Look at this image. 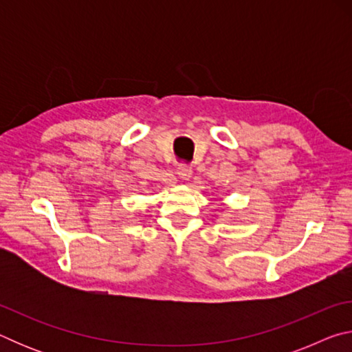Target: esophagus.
<instances>
[{"mask_svg":"<svg viewBox=\"0 0 352 352\" xmlns=\"http://www.w3.org/2000/svg\"><path fill=\"white\" fill-rule=\"evenodd\" d=\"M177 175L182 178V180H189L190 177H192V168L188 164H180L177 168Z\"/></svg>","mask_w":352,"mask_h":352,"instance_id":"34e87169","label":"esophagus"}]
</instances>
